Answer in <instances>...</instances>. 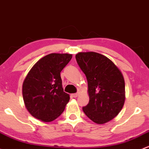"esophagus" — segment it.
<instances>
[{
	"label": "esophagus",
	"mask_w": 149,
	"mask_h": 149,
	"mask_svg": "<svg viewBox=\"0 0 149 149\" xmlns=\"http://www.w3.org/2000/svg\"><path fill=\"white\" fill-rule=\"evenodd\" d=\"M78 95H79V93H73V94H72V96H73V98H76Z\"/></svg>",
	"instance_id": "esophagus-1"
}]
</instances>
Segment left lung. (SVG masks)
Returning <instances> with one entry per match:
<instances>
[{
  "mask_svg": "<svg viewBox=\"0 0 149 149\" xmlns=\"http://www.w3.org/2000/svg\"><path fill=\"white\" fill-rule=\"evenodd\" d=\"M76 59L88 81L89 102L86 115L98 124L115 118L125 101V82L121 72L110 59L98 53H79Z\"/></svg>",
  "mask_w": 149,
  "mask_h": 149,
  "instance_id": "1",
  "label": "left lung"
}]
</instances>
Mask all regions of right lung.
<instances>
[{
    "mask_svg": "<svg viewBox=\"0 0 149 149\" xmlns=\"http://www.w3.org/2000/svg\"><path fill=\"white\" fill-rule=\"evenodd\" d=\"M71 54H51L33 66L23 84V97L30 113L45 122L52 121L63 112L70 99L63 91L61 72Z\"/></svg>",
    "mask_w": 149,
    "mask_h": 149,
    "instance_id": "right-lung-1",
    "label": "right lung"
}]
</instances>
